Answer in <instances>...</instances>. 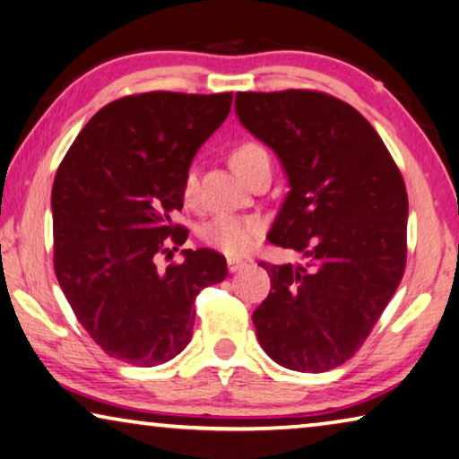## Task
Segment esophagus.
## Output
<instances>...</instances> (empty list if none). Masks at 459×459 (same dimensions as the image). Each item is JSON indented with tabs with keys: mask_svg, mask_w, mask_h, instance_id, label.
Listing matches in <instances>:
<instances>
[{
	"mask_svg": "<svg viewBox=\"0 0 459 459\" xmlns=\"http://www.w3.org/2000/svg\"><path fill=\"white\" fill-rule=\"evenodd\" d=\"M227 265H229V272L235 273V272H238V269L247 265V261L237 259V257H229V259H227Z\"/></svg>",
	"mask_w": 459,
	"mask_h": 459,
	"instance_id": "esophagus-1",
	"label": "esophagus"
}]
</instances>
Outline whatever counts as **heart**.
<instances>
[{"instance_id": "heart-1", "label": "heart", "mask_w": 459, "mask_h": 459, "mask_svg": "<svg viewBox=\"0 0 459 459\" xmlns=\"http://www.w3.org/2000/svg\"><path fill=\"white\" fill-rule=\"evenodd\" d=\"M259 161H269L264 144L257 141H241L230 151V163L238 176L245 178ZM181 195L186 204H192L198 195V169L187 167L181 179ZM264 224L257 216H232L221 214L204 224L202 238L210 247L222 251L224 255H245L255 245Z\"/></svg>"}]
</instances>
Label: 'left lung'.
Wrapping results in <instances>:
<instances>
[{"label": "left lung", "mask_w": 459, "mask_h": 459, "mask_svg": "<svg viewBox=\"0 0 459 459\" xmlns=\"http://www.w3.org/2000/svg\"><path fill=\"white\" fill-rule=\"evenodd\" d=\"M235 108L288 176L267 241L307 259L259 264L272 290L253 312L257 339L283 368L326 372L353 358L403 280L404 179L374 126L329 93L238 91Z\"/></svg>", "instance_id": "obj_1"}]
</instances>
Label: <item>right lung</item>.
I'll return each mask as SVG.
<instances>
[{"label":"right lung","mask_w":459,"mask_h":459,"mask_svg":"<svg viewBox=\"0 0 459 459\" xmlns=\"http://www.w3.org/2000/svg\"><path fill=\"white\" fill-rule=\"evenodd\" d=\"M232 91H147L114 100L87 122L53 184L55 273L87 334L114 359L152 368L192 341L195 296L227 278L212 249H184L171 222L181 179L204 141L227 120Z\"/></svg>","instance_id":"right-lung-1"}]
</instances>
